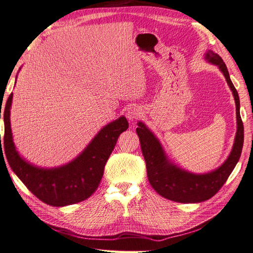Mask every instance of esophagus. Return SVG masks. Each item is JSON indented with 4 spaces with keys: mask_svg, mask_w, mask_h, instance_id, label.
<instances>
[{
    "mask_svg": "<svg viewBox=\"0 0 253 253\" xmlns=\"http://www.w3.org/2000/svg\"><path fill=\"white\" fill-rule=\"evenodd\" d=\"M141 115V110L138 107H130L128 108L127 112H126V118L129 121H134L138 120V118H140Z\"/></svg>",
    "mask_w": 253,
    "mask_h": 253,
    "instance_id": "obj_1",
    "label": "esophagus"
}]
</instances>
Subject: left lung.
<instances>
[{
    "instance_id": "left-lung-1",
    "label": "left lung",
    "mask_w": 253,
    "mask_h": 253,
    "mask_svg": "<svg viewBox=\"0 0 253 253\" xmlns=\"http://www.w3.org/2000/svg\"><path fill=\"white\" fill-rule=\"evenodd\" d=\"M205 59L217 65L222 71L235 99L237 131L228 159L218 169L210 173L193 174L187 172L168 160L160 142L143 123L139 122L138 128L135 129L140 139L151 186L161 197L179 203H199L215 196L234 170L244 145V125L239 113V97L230 79L228 68L221 57L211 50L206 52Z\"/></svg>"
}]
</instances>
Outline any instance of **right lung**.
<instances>
[{"label": "right lung", "instance_id": "obj_1", "mask_svg": "<svg viewBox=\"0 0 253 253\" xmlns=\"http://www.w3.org/2000/svg\"><path fill=\"white\" fill-rule=\"evenodd\" d=\"M11 100L12 93L4 109L3 148L11 170L25 187L43 203L52 206L75 204L92 196L102 178L107 160L114 150L116 141L128 128L126 118L121 116L103 127L85 150L71 163L59 168L43 169L27 163L16 150L10 129ZM0 153H3L2 148Z\"/></svg>", "mask_w": 253, "mask_h": 253}]
</instances>
